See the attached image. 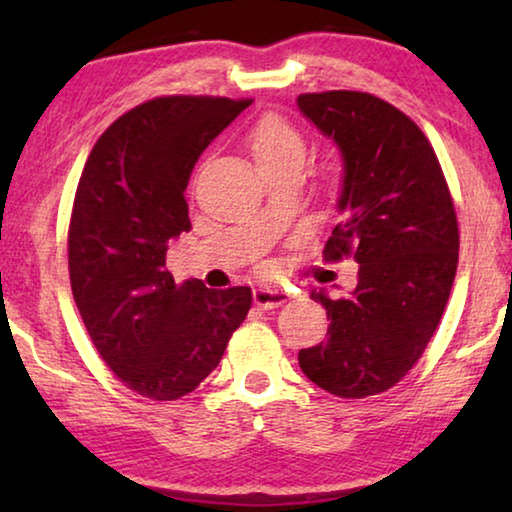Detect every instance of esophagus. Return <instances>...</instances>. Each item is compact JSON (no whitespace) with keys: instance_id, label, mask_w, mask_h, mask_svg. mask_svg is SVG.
<instances>
[{"instance_id":"34e87169","label":"esophagus","mask_w":512,"mask_h":512,"mask_svg":"<svg viewBox=\"0 0 512 512\" xmlns=\"http://www.w3.org/2000/svg\"><path fill=\"white\" fill-rule=\"evenodd\" d=\"M253 298H255V305L262 307V309H275L287 302L289 293L282 291V289H273V287H257L253 291Z\"/></svg>"}]
</instances>
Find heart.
I'll list each match as a JSON object with an SVG mask.
<instances>
[{"instance_id": "obj_1", "label": "heart", "mask_w": 512, "mask_h": 512, "mask_svg": "<svg viewBox=\"0 0 512 512\" xmlns=\"http://www.w3.org/2000/svg\"><path fill=\"white\" fill-rule=\"evenodd\" d=\"M248 151L262 176L282 169L300 171L305 164L307 142L287 119L268 115L259 119L253 131L248 133Z\"/></svg>"}]
</instances>
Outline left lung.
I'll list each match as a JSON object with an SVG mask.
<instances>
[{"mask_svg":"<svg viewBox=\"0 0 512 512\" xmlns=\"http://www.w3.org/2000/svg\"><path fill=\"white\" fill-rule=\"evenodd\" d=\"M298 108L343 160V221L325 259L359 264L348 298L311 291L332 323L298 363L323 391L359 400L395 386L436 332L456 277V212L436 153L402 110L352 90L300 94Z\"/></svg>","mask_w":512,"mask_h":512,"instance_id":"left-lung-1","label":"left lung"}]
</instances>
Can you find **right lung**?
<instances>
[{"instance_id": "add662e5", "label": "right lung", "mask_w": 512, "mask_h": 512, "mask_svg": "<svg viewBox=\"0 0 512 512\" xmlns=\"http://www.w3.org/2000/svg\"><path fill=\"white\" fill-rule=\"evenodd\" d=\"M248 99L158 97L106 128L85 162L67 235L69 282L108 368L155 402L192 393L219 366L250 287L173 282L167 250L192 230L194 164Z\"/></svg>"}]
</instances>
